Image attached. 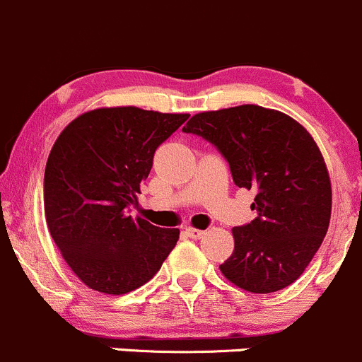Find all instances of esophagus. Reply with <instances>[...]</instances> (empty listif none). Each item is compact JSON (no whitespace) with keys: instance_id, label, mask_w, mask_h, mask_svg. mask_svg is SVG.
<instances>
[{"instance_id":"1","label":"esophagus","mask_w":362,"mask_h":362,"mask_svg":"<svg viewBox=\"0 0 362 362\" xmlns=\"http://www.w3.org/2000/svg\"><path fill=\"white\" fill-rule=\"evenodd\" d=\"M184 233L192 240H202L204 236V231H202V229H194V228H185Z\"/></svg>"}]
</instances>
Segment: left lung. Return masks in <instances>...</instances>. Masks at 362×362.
<instances>
[{
    "instance_id": "left-lung-1",
    "label": "left lung",
    "mask_w": 362,
    "mask_h": 362,
    "mask_svg": "<svg viewBox=\"0 0 362 362\" xmlns=\"http://www.w3.org/2000/svg\"><path fill=\"white\" fill-rule=\"evenodd\" d=\"M184 133L202 136L228 160L233 182L254 189L257 217L233 228L235 250L221 272L249 293L291 286L319 250L331 218V182L308 131L286 113L242 105L192 117Z\"/></svg>"
}]
</instances>
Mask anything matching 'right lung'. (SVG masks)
<instances>
[{
  "label": "right lung",
  "mask_w": 362,
  "mask_h": 362,
  "mask_svg": "<svg viewBox=\"0 0 362 362\" xmlns=\"http://www.w3.org/2000/svg\"><path fill=\"white\" fill-rule=\"evenodd\" d=\"M187 113L134 107L76 117L54 144L43 177L49 231L75 275L90 289L126 294L147 284L177 243L178 229L131 218L154 154Z\"/></svg>",
  "instance_id": "add662e5"
}]
</instances>
